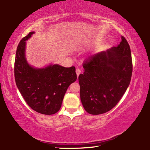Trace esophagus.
Returning <instances> with one entry per match:
<instances>
[{
    "mask_svg": "<svg viewBox=\"0 0 150 150\" xmlns=\"http://www.w3.org/2000/svg\"><path fill=\"white\" fill-rule=\"evenodd\" d=\"M75 71H76V73H77V77H79V75L81 74V69L79 68H76Z\"/></svg>",
    "mask_w": 150,
    "mask_h": 150,
    "instance_id": "esophagus-1",
    "label": "esophagus"
}]
</instances>
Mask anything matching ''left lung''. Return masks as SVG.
I'll return each mask as SVG.
<instances>
[{
	"instance_id": "8db88e82",
	"label": "left lung",
	"mask_w": 150,
	"mask_h": 150,
	"mask_svg": "<svg viewBox=\"0 0 150 150\" xmlns=\"http://www.w3.org/2000/svg\"><path fill=\"white\" fill-rule=\"evenodd\" d=\"M117 47L89 57L79 76L80 96L85 110L103 114L116 106L131 81L133 64L128 42L123 36Z\"/></svg>"
}]
</instances>
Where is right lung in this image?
Instances as JSON below:
<instances>
[{"label": "right lung", "instance_id": "obj_1", "mask_svg": "<svg viewBox=\"0 0 150 150\" xmlns=\"http://www.w3.org/2000/svg\"><path fill=\"white\" fill-rule=\"evenodd\" d=\"M34 33L22 38L15 59V79L19 91L31 109L44 115H53L61 107L69 86L77 80L75 66L64 68L58 64L42 69L31 67L25 58L27 40Z\"/></svg>", "mask_w": 150, "mask_h": 150}]
</instances>
